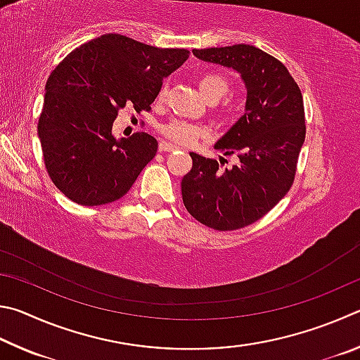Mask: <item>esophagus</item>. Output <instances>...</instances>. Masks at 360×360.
Returning <instances> with one entry per match:
<instances>
[{
  "label": "esophagus",
  "mask_w": 360,
  "mask_h": 360,
  "mask_svg": "<svg viewBox=\"0 0 360 360\" xmlns=\"http://www.w3.org/2000/svg\"><path fill=\"white\" fill-rule=\"evenodd\" d=\"M174 150H176V145H172L166 141L160 142V151H162V153H166V151H174Z\"/></svg>",
  "instance_id": "obj_1"
}]
</instances>
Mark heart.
<instances>
[{"mask_svg":"<svg viewBox=\"0 0 360 360\" xmlns=\"http://www.w3.org/2000/svg\"><path fill=\"white\" fill-rule=\"evenodd\" d=\"M199 91L209 103L210 101H219L229 91V82L221 74H205L199 79ZM166 86H162L160 93H158V101H162L166 98ZM161 132L167 139H170V141L184 145L193 143L196 139L202 136L200 128H198L196 124L184 122V120H172V122L162 124Z\"/></svg>","mask_w":360,"mask_h":360,"instance_id":"b5f03b06","label":"heart"}]
</instances>
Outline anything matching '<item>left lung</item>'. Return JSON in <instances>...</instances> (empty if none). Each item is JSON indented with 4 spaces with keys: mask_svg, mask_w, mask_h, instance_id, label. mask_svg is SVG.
I'll list each match as a JSON object with an SVG mask.
<instances>
[{
    "mask_svg": "<svg viewBox=\"0 0 360 360\" xmlns=\"http://www.w3.org/2000/svg\"><path fill=\"white\" fill-rule=\"evenodd\" d=\"M199 60L232 68L247 88L245 113L215 143L238 162L190 153L193 167L181 179L186 210L217 231L253 224L286 196L305 141V110L300 88L281 61L247 44L194 49Z\"/></svg>",
    "mask_w": 360,
    "mask_h": 360,
    "instance_id": "1",
    "label": "left lung"
}]
</instances>
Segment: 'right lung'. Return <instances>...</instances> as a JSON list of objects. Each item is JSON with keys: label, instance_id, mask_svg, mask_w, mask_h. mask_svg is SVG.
Listing matches in <instances>:
<instances>
[{"label": "right lung", "instance_id": "right-lung-1", "mask_svg": "<svg viewBox=\"0 0 360 360\" xmlns=\"http://www.w3.org/2000/svg\"><path fill=\"white\" fill-rule=\"evenodd\" d=\"M188 56L186 49H158L110 33L72 50L53 69L37 134L50 179L68 199L104 205L131 190L158 142L147 132L115 139L113 120L126 105L150 110L162 80Z\"/></svg>", "mask_w": 360, "mask_h": 360}]
</instances>
